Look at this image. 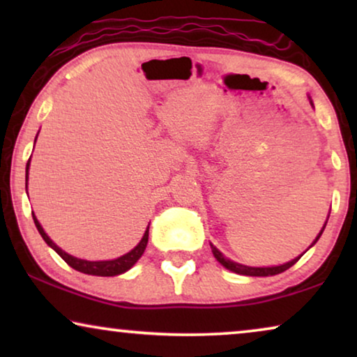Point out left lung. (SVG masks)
<instances>
[{
  "mask_svg": "<svg viewBox=\"0 0 357 357\" xmlns=\"http://www.w3.org/2000/svg\"><path fill=\"white\" fill-rule=\"evenodd\" d=\"M325 226H326V222H325ZM325 226H324V229H325ZM324 229H321V232H324ZM321 232L319 234V236H317L314 243H315L317 241H319L320 236H321ZM314 243H312V245H314ZM312 245H310V247H312ZM211 248H213V255L216 257V260H218L219 263H221V265H222L224 268H227V270L237 273V275H245V276H273V275H280V273L286 271L287 268H291L292 265H294V263L299 261V258H301L302 255H304V253H302V255L294 258V260L287 261V263H284V265H280V266H271V268H252V266H243V265H238V263H234V261H231V260H227V258L224 257L222 253L219 252L218 248L214 247V245H211Z\"/></svg>",
  "mask_w": 357,
  "mask_h": 357,
  "instance_id": "obj_1",
  "label": "left lung"
}]
</instances>
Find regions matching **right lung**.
I'll list each match as a JSON object with an SVG mask.
<instances>
[{"instance_id":"add662e5","label":"right lung","mask_w":357,"mask_h":357,"mask_svg":"<svg viewBox=\"0 0 357 357\" xmlns=\"http://www.w3.org/2000/svg\"><path fill=\"white\" fill-rule=\"evenodd\" d=\"M31 160V159H29ZM27 170H29V162H27ZM33 222H36L37 226V231L40 232V236L43 241H45L48 245H50L53 250H55L58 255H60L63 260H65L68 265L71 268H75V270L81 271V273H86V275H96V276H116V275H121V273L128 271L131 266L135 265L136 261L139 260L141 255L144 253V248L148 245V238H149V227L146 229L143 238H141V242L136 245L133 250L126 253V255L120 257V258H115V260H107V261H87V260H81V258H76V257H71L68 255L66 252H63L60 247H56L55 243L50 241V237L47 236L45 231H43L40 224H38L37 218L33 216Z\"/></svg>"}]
</instances>
